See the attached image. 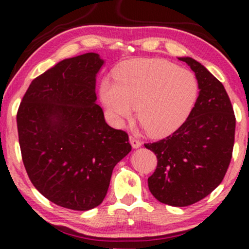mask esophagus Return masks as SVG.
Here are the masks:
<instances>
[{
    "label": "esophagus",
    "mask_w": 249,
    "mask_h": 249,
    "mask_svg": "<svg viewBox=\"0 0 249 249\" xmlns=\"http://www.w3.org/2000/svg\"><path fill=\"white\" fill-rule=\"evenodd\" d=\"M130 142H131V145H132L133 148H138L142 146V142L133 136H130Z\"/></svg>",
    "instance_id": "esophagus-1"
}]
</instances>
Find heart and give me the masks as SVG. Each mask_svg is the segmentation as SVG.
<instances>
[{
    "instance_id": "1",
    "label": "heart",
    "mask_w": 249,
    "mask_h": 249,
    "mask_svg": "<svg viewBox=\"0 0 249 249\" xmlns=\"http://www.w3.org/2000/svg\"><path fill=\"white\" fill-rule=\"evenodd\" d=\"M115 82L104 79L101 99L116 125L132 117L152 136L176 131L187 119L199 95L191 71L165 59H141L115 71Z\"/></svg>"
}]
</instances>
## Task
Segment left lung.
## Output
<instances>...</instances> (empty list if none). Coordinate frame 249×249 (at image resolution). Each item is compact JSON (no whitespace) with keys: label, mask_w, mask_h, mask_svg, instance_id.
<instances>
[{"label":"left lung","mask_w":249,"mask_h":249,"mask_svg":"<svg viewBox=\"0 0 249 249\" xmlns=\"http://www.w3.org/2000/svg\"><path fill=\"white\" fill-rule=\"evenodd\" d=\"M194 71L199 96L187 119L171 136L145 144L158 164L147 180L162 204L184 207L219 186L232 159L235 116L221 82L191 57H179Z\"/></svg>","instance_id":"1"}]
</instances>
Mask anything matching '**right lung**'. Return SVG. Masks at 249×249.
Segmentation results:
<instances>
[{"mask_svg": "<svg viewBox=\"0 0 249 249\" xmlns=\"http://www.w3.org/2000/svg\"><path fill=\"white\" fill-rule=\"evenodd\" d=\"M98 53L63 59L36 77L17 112L22 160L42 196L89 211L102 204L113 167L131 151L125 131L108 126L96 104Z\"/></svg>", "mask_w": 249, "mask_h": 249, "instance_id": "obj_1", "label": "right lung"}]
</instances>
